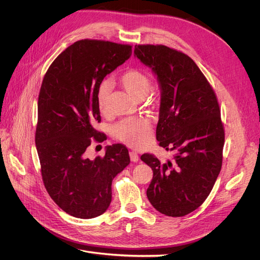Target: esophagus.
Wrapping results in <instances>:
<instances>
[{
  "label": "esophagus",
  "mask_w": 260,
  "mask_h": 260,
  "mask_svg": "<svg viewBox=\"0 0 260 260\" xmlns=\"http://www.w3.org/2000/svg\"><path fill=\"white\" fill-rule=\"evenodd\" d=\"M129 158L133 162H138L139 161V156L136 152H131L129 153Z\"/></svg>",
  "instance_id": "esophagus-1"
}]
</instances>
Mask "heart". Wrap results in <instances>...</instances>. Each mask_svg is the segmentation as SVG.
<instances>
[{
    "label": "heart",
    "instance_id": "obj_1",
    "mask_svg": "<svg viewBox=\"0 0 260 260\" xmlns=\"http://www.w3.org/2000/svg\"><path fill=\"white\" fill-rule=\"evenodd\" d=\"M120 84L129 94L137 100H142L152 88V81L142 71L128 70L123 73L120 78ZM112 91L109 81H103L97 89V104L101 113L107 111L108 98ZM116 137L132 147L139 148L144 146L152 138L153 125L149 119L145 117L131 118L121 121L114 127Z\"/></svg>",
    "mask_w": 260,
    "mask_h": 260
}]
</instances>
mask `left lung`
Listing matches in <instances>:
<instances>
[{"label": "left lung", "mask_w": 260, "mask_h": 260, "mask_svg": "<svg viewBox=\"0 0 260 260\" xmlns=\"http://www.w3.org/2000/svg\"><path fill=\"white\" fill-rule=\"evenodd\" d=\"M134 54L152 68L160 87L156 138L176 153L166 163L151 154L141 156L154 173L146 196L161 214L185 216L208 198L221 170L224 131L219 104L185 53L165 45H136Z\"/></svg>", "instance_id": "1"}]
</instances>
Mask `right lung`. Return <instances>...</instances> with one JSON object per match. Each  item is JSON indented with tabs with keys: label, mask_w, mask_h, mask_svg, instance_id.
<instances>
[{
	"label": "right lung",
	"mask_w": 260,
	"mask_h": 260,
	"mask_svg": "<svg viewBox=\"0 0 260 260\" xmlns=\"http://www.w3.org/2000/svg\"><path fill=\"white\" fill-rule=\"evenodd\" d=\"M132 56V46L81 40L67 47L46 72L38 101L36 145L45 188L65 213L81 219L102 215L112 201V182L131 162L123 144L105 147L104 157L85 156L100 122L97 89Z\"/></svg>",
	"instance_id": "1"
}]
</instances>
